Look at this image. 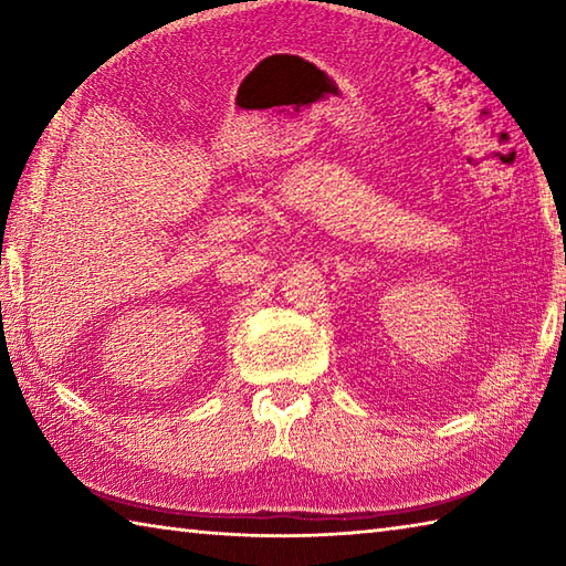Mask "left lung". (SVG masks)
I'll list each match as a JSON object with an SVG mask.
<instances>
[{"instance_id":"left-lung-1","label":"left lung","mask_w":566,"mask_h":566,"mask_svg":"<svg viewBox=\"0 0 566 566\" xmlns=\"http://www.w3.org/2000/svg\"><path fill=\"white\" fill-rule=\"evenodd\" d=\"M564 313H566V303H564Z\"/></svg>"}]
</instances>
